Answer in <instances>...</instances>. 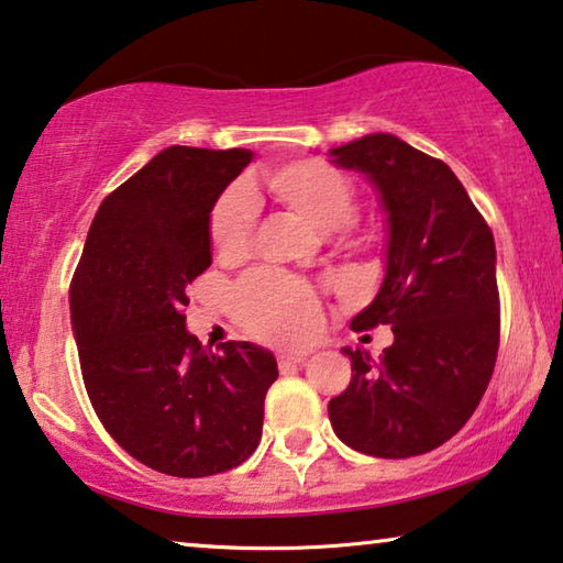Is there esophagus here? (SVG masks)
I'll list each match as a JSON object with an SVG mask.
<instances>
[{"label":"esophagus","mask_w":563,"mask_h":563,"mask_svg":"<svg viewBox=\"0 0 563 563\" xmlns=\"http://www.w3.org/2000/svg\"><path fill=\"white\" fill-rule=\"evenodd\" d=\"M303 362H306V354H280L278 356V366L283 368V372L290 366H300Z\"/></svg>","instance_id":"obj_1"}]
</instances>
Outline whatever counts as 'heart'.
<instances>
[{"mask_svg":"<svg viewBox=\"0 0 563 563\" xmlns=\"http://www.w3.org/2000/svg\"><path fill=\"white\" fill-rule=\"evenodd\" d=\"M265 189L318 232L346 228L356 209V189L349 176L318 158L275 166L265 174ZM255 207L242 189L217 201L209 217V240L222 263L247 255ZM234 313L260 339L278 343L306 341L318 329L316 296L303 283L280 273H255L234 290Z\"/></svg>","mask_w":563,"mask_h":563,"instance_id":"1","label":"heart"}]
</instances>
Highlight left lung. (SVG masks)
Returning a JSON list of instances; mask_svg holds the SVG:
<instances>
[{
    "label": "left lung",
    "instance_id": "obj_1",
    "mask_svg": "<svg viewBox=\"0 0 563 563\" xmlns=\"http://www.w3.org/2000/svg\"><path fill=\"white\" fill-rule=\"evenodd\" d=\"M329 156L364 174L387 214L384 280L351 329L394 331L379 358L343 349L351 384L329 401L333 432L364 455H424L473 417L493 376L496 242L450 166L407 141L368 133Z\"/></svg>",
    "mask_w": 563,
    "mask_h": 563
}]
</instances>
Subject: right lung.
I'll list each match as a JSON object with an SVG mask.
<instances>
[{"label": "right lung", "instance_id": "right-lung-1", "mask_svg": "<svg viewBox=\"0 0 563 563\" xmlns=\"http://www.w3.org/2000/svg\"><path fill=\"white\" fill-rule=\"evenodd\" d=\"M247 148L169 146L98 207L70 285L88 397L108 434L174 477L238 467L263 438L275 356L250 341L220 351L187 331V285L212 265L209 217Z\"/></svg>", "mask_w": 563, "mask_h": 563}]
</instances>
